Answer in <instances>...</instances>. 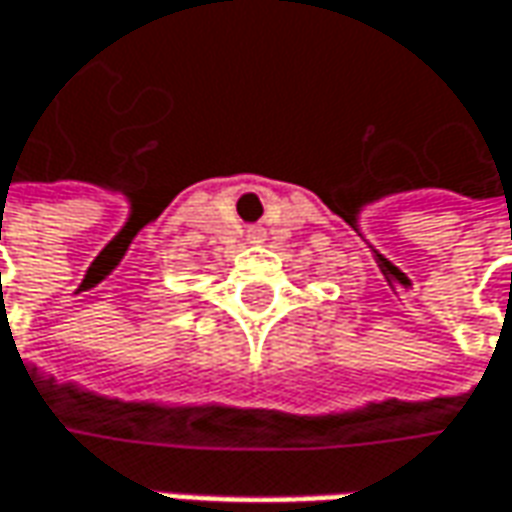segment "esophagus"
Listing matches in <instances>:
<instances>
[{"instance_id": "obj_1", "label": "esophagus", "mask_w": 512, "mask_h": 512, "mask_svg": "<svg viewBox=\"0 0 512 512\" xmlns=\"http://www.w3.org/2000/svg\"><path fill=\"white\" fill-rule=\"evenodd\" d=\"M250 239H262V230H256V227H253V230H250Z\"/></svg>"}]
</instances>
